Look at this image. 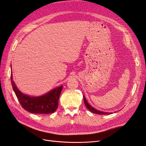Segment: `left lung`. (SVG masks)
Wrapping results in <instances>:
<instances>
[{"mask_svg":"<svg viewBox=\"0 0 146 146\" xmlns=\"http://www.w3.org/2000/svg\"><path fill=\"white\" fill-rule=\"evenodd\" d=\"M83 100H84V103H85V105L86 106V107L90 110V111H91L92 113H94L96 114H111V113H107V112H103V111H99V110H96L95 108H94L92 107L88 103V102L86 101L85 96H83Z\"/></svg>","mask_w":146,"mask_h":146,"instance_id":"8db88e82","label":"left lung"}]
</instances>
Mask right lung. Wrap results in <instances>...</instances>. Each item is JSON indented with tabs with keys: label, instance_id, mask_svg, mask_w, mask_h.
Returning a JSON list of instances; mask_svg holds the SVG:
<instances>
[{
	"label": "right lung",
	"instance_id": "1",
	"mask_svg": "<svg viewBox=\"0 0 146 146\" xmlns=\"http://www.w3.org/2000/svg\"><path fill=\"white\" fill-rule=\"evenodd\" d=\"M13 89L23 108L31 113L50 114L56 111L58 106V100L63 86L57 87L48 93L39 97H31L24 94L18 90L13 80L11 74Z\"/></svg>",
	"mask_w": 146,
	"mask_h": 146
}]
</instances>
